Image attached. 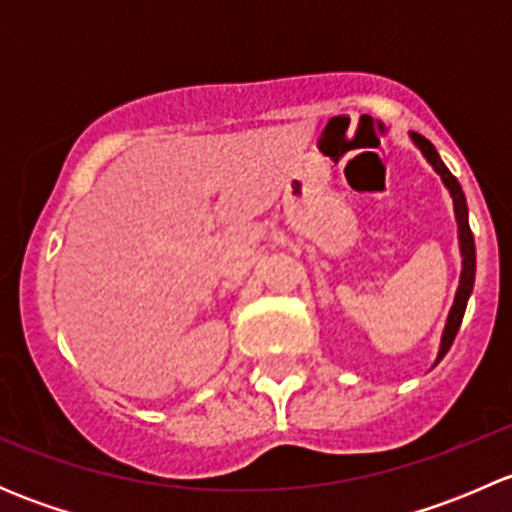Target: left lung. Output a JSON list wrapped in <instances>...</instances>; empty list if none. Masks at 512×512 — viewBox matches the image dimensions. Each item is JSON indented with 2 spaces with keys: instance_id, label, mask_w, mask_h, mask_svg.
<instances>
[{
  "instance_id": "obj_1",
  "label": "left lung",
  "mask_w": 512,
  "mask_h": 512,
  "mask_svg": "<svg viewBox=\"0 0 512 512\" xmlns=\"http://www.w3.org/2000/svg\"><path fill=\"white\" fill-rule=\"evenodd\" d=\"M414 143L421 148V153L426 156L428 163L436 168V173L441 175V180L446 183V188L451 190L453 198V210H456V220H458V240H461V255H463V270H461V285H458L456 292V302H453L451 314H448L446 329H443V339H441V352H438V361L446 356L448 349H451L453 339H456L458 327L463 322V312H466L468 297H471L473 289V280H476V242H473V232L471 225H468V205H466V195H463L461 183L456 180V175L443 165L441 156L436 153V148L431 146V141L421 136V133H411Z\"/></svg>"
}]
</instances>
